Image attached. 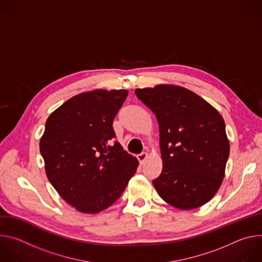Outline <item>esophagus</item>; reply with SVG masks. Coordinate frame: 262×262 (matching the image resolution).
<instances>
[{"label": "esophagus", "instance_id": "1", "mask_svg": "<svg viewBox=\"0 0 262 262\" xmlns=\"http://www.w3.org/2000/svg\"><path fill=\"white\" fill-rule=\"evenodd\" d=\"M148 156H149V154H148L147 152H142V153H140L139 155H137V159H138L139 163H140V164H143L144 161L147 160Z\"/></svg>", "mask_w": 262, "mask_h": 262}]
</instances>
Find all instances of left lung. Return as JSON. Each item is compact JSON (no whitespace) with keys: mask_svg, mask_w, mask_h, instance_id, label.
Segmentation results:
<instances>
[{"mask_svg":"<svg viewBox=\"0 0 262 262\" xmlns=\"http://www.w3.org/2000/svg\"><path fill=\"white\" fill-rule=\"evenodd\" d=\"M135 95L155 114L162 171L153 181L170 206L191 210L209 202L225 177L230 143L221 113L185 87L158 84Z\"/></svg>","mask_w":262,"mask_h":262,"instance_id":"obj_1","label":"left lung"}]
</instances>
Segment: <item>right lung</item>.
<instances>
[{"mask_svg": "<svg viewBox=\"0 0 262 262\" xmlns=\"http://www.w3.org/2000/svg\"><path fill=\"white\" fill-rule=\"evenodd\" d=\"M127 90H94L69 99L46 122L39 141L47 177L76 210L99 213L118 200L138 160L114 141L112 123Z\"/></svg>", "mask_w": 262, "mask_h": 262, "instance_id": "1", "label": "right lung"}]
</instances>
